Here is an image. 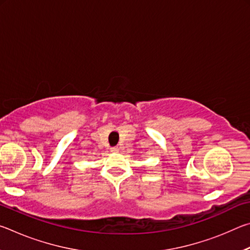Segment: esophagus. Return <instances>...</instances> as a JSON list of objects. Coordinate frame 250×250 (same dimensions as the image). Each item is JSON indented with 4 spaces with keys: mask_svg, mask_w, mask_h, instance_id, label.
Wrapping results in <instances>:
<instances>
[{
    "mask_svg": "<svg viewBox=\"0 0 250 250\" xmlns=\"http://www.w3.org/2000/svg\"><path fill=\"white\" fill-rule=\"evenodd\" d=\"M110 151H111V152H118V151H119V147H118V146H112V147H110Z\"/></svg>",
    "mask_w": 250,
    "mask_h": 250,
    "instance_id": "1",
    "label": "esophagus"
}]
</instances>
